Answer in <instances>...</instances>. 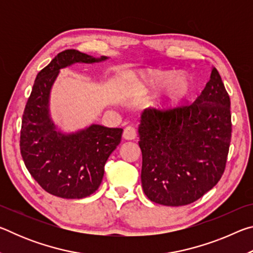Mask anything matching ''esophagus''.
Listing matches in <instances>:
<instances>
[{"label":"esophagus","instance_id":"obj_1","mask_svg":"<svg viewBox=\"0 0 253 253\" xmlns=\"http://www.w3.org/2000/svg\"><path fill=\"white\" fill-rule=\"evenodd\" d=\"M136 136H137V134H136V130H135L134 127L128 126V127L125 128V129H124L123 137H124V138H125L126 140H132V139H135Z\"/></svg>","mask_w":253,"mask_h":253}]
</instances>
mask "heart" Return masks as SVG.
Returning <instances> with one entry per match:
<instances>
[{"instance_id": "1", "label": "heart", "mask_w": 253, "mask_h": 253, "mask_svg": "<svg viewBox=\"0 0 253 253\" xmlns=\"http://www.w3.org/2000/svg\"><path fill=\"white\" fill-rule=\"evenodd\" d=\"M142 85L145 90L155 93L163 90L158 108L164 111L173 110L186 99L191 91L192 83L183 72L175 75L173 71H147L142 75Z\"/></svg>"}]
</instances>
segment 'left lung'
Masks as SVG:
<instances>
[{"instance_id": "obj_1", "label": "left lung", "mask_w": 253, "mask_h": 253, "mask_svg": "<svg viewBox=\"0 0 253 253\" xmlns=\"http://www.w3.org/2000/svg\"><path fill=\"white\" fill-rule=\"evenodd\" d=\"M230 105L221 76L212 67L209 83L192 105L140 114V177L149 200L181 207L216 185L231 142Z\"/></svg>"}]
</instances>
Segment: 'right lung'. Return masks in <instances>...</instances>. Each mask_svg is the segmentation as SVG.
<instances>
[{"instance_id": "1", "label": "right lung", "mask_w": 253, "mask_h": 253, "mask_svg": "<svg viewBox=\"0 0 253 253\" xmlns=\"http://www.w3.org/2000/svg\"><path fill=\"white\" fill-rule=\"evenodd\" d=\"M78 50H66L38 74L25 106L21 127V155L29 173L48 193L62 199H83L102 181L107 160L122 140V128L91 124L63 131L50 113V95L60 70L76 63H99Z\"/></svg>"}]
</instances>
